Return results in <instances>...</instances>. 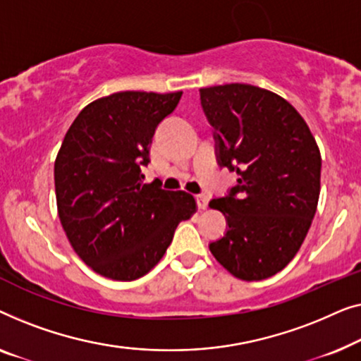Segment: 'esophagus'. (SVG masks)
Segmentation results:
<instances>
[{
    "mask_svg": "<svg viewBox=\"0 0 361 361\" xmlns=\"http://www.w3.org/2000/svg\"><path fill=\"white\" fill-rule=\"evenodd\" d=\"M196 202H197V207H200V209H206L207 197L204 195H197L196 196Z\"/></svg>",
    "mask_w": 361,
    "mask_h": 361,
    "instance_id": "34e87169",
    "label": "esophagus"
}]
</instances>
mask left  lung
Segmentation results:
<instances>
[{"instance_id": "8db88e82", "label": "left lung", "mask_w": 361, "mask_h": 361, "mask_svg": "<svg viewBox=\"0 0 361 361\" xmlns=\"http://www.w3.org/2000/svg\"><path fill=\"white\" fill-rule=\"evenodd\" d=\"M200 94L219 165L237 173L229 195L209 202L229 226L209 250L238 280H265L307 235L321 192V152L306 121L276 93L229 83Z\"/></svg>"}]
</instances>
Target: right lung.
Listing matches in <instances>:
<instances>
[{
	"label": "right lung",
	"instance_id": "1",
	"mask_svg": "<svg viewBox=\"0 0 361 361\" xmlns=\"http://www.w3.org/2000/svg\"><path fill=\"white\" fill-rule=\"evenodd\" d=\"M181 91H121L80 111L54 166L59 217L91 270L116 281L144 276L165 255L175 229L196 212L186 191L144 183L140 166L157 126Z\"/></svg>",
	"mask_w": 361,
	"mask_h": 361
}]
</instances>
